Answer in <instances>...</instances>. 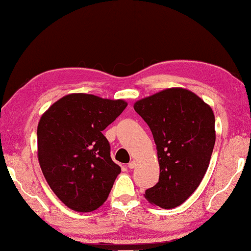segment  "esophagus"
Returning a JSON list of instances; mask_svg holds the SVG:
<instances>
[{
	"label": "esophagus",
	"instance_id": "1",
	"mask_svg": "<svg viewBox=\"0 0 251 251\" xmlns=\"http://www.w3.org/2000/svg\"><path fill=\"white\" fill-rule=\"evenodd\" d=\"M135 166H136V163H135V160H132V162H130L129 164H127V167H129L130 169H133Z\"/></svg>",
	"mask_w": 251,
	"mask_h": 251
}]
</instances>
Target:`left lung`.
Returning a JSON list of instances; mask_svg holds the SVG:
<instances>
[{
  "label": "left lung",
  "instance_id": "left-lung-1",
  "mask_svg": "<svg viewBox=\"0 0 251 251\" xmlns=\"http://www.w3.org/2000/svg\"><path fill=\"white\" fill-rule=\"evenodd\" d=\"M134 110L152 131L157 150L159 179L145 199L174 209L199 187L215 144L212 108L191 91L167 88L134 103Z\"/></svg>",
  "mask_w": 251,
  "mask_h": 251
}]
</instances>
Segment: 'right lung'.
<instances>
[{
  "label": "right lung",
  "instance_id": "right-lung-1",
  "mask_svg": "<svg viewBox=\"0 0 251 251\" xmlns=\"http://www.w3.org/2000/svg\"><path fill=\"white\" fill-rule=\"evenodd\" d=\"M127 106L124 99L74 93L60 98L37 127L38 160L54 195L71 210L92 212L103 204L119 165L102 132Z\"/></svg>",
  "mask_w": 251,
  "mask_h": 251
}]
</instances>
